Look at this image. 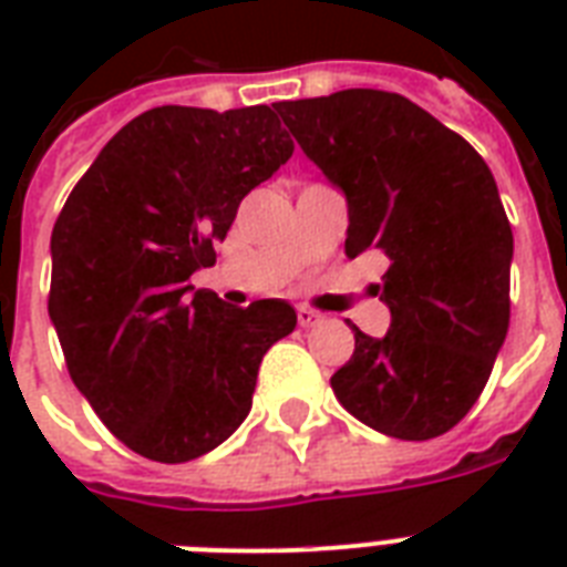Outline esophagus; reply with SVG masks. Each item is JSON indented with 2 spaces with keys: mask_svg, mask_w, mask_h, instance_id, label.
I'll return each mask as SVG.
<instances>
[{
  "mask_svg": "<svg viewBox=\"0 0 567 567\" xmlns=\"http://www.w3.org/2000/svg\"><path fill=\"white\" fill-rule=\"evenodd\" d=\"M297 320H300V327H318L320 320H323V315L309 309V306H300V309H297Z\"/></svg>",
  "mask_w": 567,
  "mask_h": 567,
  "instance_id": "34e87169",
  "label": "esophagus"
}]
</instances>
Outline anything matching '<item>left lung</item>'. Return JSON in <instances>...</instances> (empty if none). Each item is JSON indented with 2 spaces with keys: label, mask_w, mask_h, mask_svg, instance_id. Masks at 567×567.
I'll return each mask as SVG.
<instances>
[{
  "label": "left lung",
  "mask_w": 567,
  "mask_h": 567,
  "mask_svg": "<svg viewBox=\"0 0 567 567\" xmlns=\"http://www.w3.org/2000/svg\"><path fill=\"white\" fill-rule=\"evenodd\" d=\"M302 153L344 190V252L388 256L382 338L353 327L332 391L371 430L426 441L483 394L509 329L512 226L488 164L400 93L350 87L276 102Z\"/></svg>",
  "instance_id": "1"
}]
</instances>
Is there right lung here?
I'll return each instance as SVG.
<instances>
[{
    "label": "right lung",
    "mask_w": 567,
    "mask_h": 567,
    "mask_svg": "<svg viewBox=\"0 0 567 567\" xmlns=\"http://www.w3.org/2000/svg\"><path fill=\"white\" fill-rule=\"evenodd\" d=\"M291 153L267 105H162L102 146L58 214L49 318L66 371L141 456L179 465L223 444L265 353L297 327L285 300L235 309L190 285L240 199Z\"/></svg>",
    "instance_id": "add662e5"
}]
</instances>
